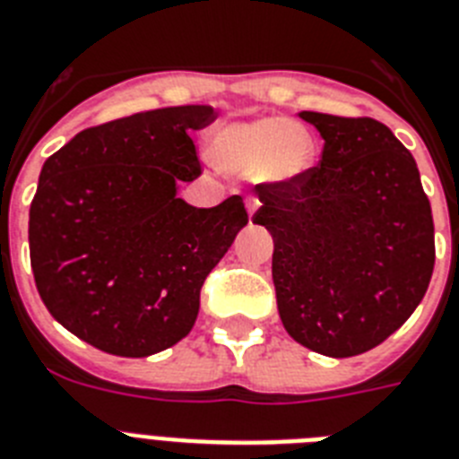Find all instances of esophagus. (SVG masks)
<instances>
[{
	"instance_id": "obj_1",
	"label": "esophagus",
	"mask_w": 459,
	"mask_h": 459,
	"mask_svg": "<svg viewBox=\"0 0 459 459\" xmlns=\"http://www.w3.org/2000/svg\"><path fill=\"white\" fill-rule=\"evenodd\" d=\"M259 205H261L259 198H254V195H249V198H247V214H249V219L254 217V212L259 210Z\"/></svg>"
}]
</instances>
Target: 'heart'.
Segmentation results:
<instances>
[{"label":"heart","mask_w":459,"mask_h":459,"mask_svg":"<svg viewBox=\"0 0 459 459\" xmlns=\"http://www.w3.org/2000/svg\"><path fill=\"white\" fill-rule=\"evenodd\" d=\"M207 153L219 170L271 184L294 182L315 165L313 137L273 117L223 123L212 133Z\"/></svg>","instance_id":"heart-1"}]
</instances>
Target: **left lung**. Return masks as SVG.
Here are the masks:
<instances>
[{
	"label": "left lung",
	"mask_w": 459,
	"mask_h": 459,
	"mask_svg": "<svg viewBox=\"0 0 459 459\" xmlns=\"http://www.w3.org/2000/svg\"><path fill=\"white\" fill-rule=\"evenodd\" d=\"M299 117L322 134V160L294 182L259 184L252 221L273 236L289 336L326 357H354L422 301L434 271L432 207L415 158L385 123Z\"/></svg>",
	"instance_id": "1"
}]
</instances>
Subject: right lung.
<instances>
[{
  "label": "right lung",
  "instance_id": "right-lung-1",
  "mask_svg": "<svg viewBox=\"0 0 459 459\" xmlns=\"http://www.w3.org/2000/svg\"><path fill=\"white\" fill-rule=\"evenodd\" d=\"M207 105L165 107L81 130L41 168L30 261L48 313L92 348L149 357L194 329L200 289L247 210L240 195L194 207L177 184L200 175L188 130Z\"/></svg>",
  "mask_w": 459,
  "mask_h": 459
}]
</instances>
